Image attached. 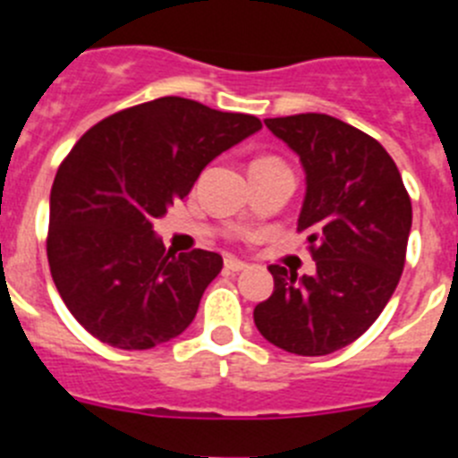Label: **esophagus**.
I'll return each instance as SVG.
<instances>
[{
  "mask_svg": "<svg viewBox=\"0 0 458 458\" xmlns=\"http://www.w3.org/2000/svg\"><path fill=\"white\" fill-rule=\"evenodd\" d=\"M225 268H226V270H232V273H241V270L248 268V264H245V261H241V259L226 257V259H225Z\"/></svg>",
  "mask_w": 458,
  "mask_h": 458,
  "instance_id": "esophagus-1",
  "label": "esophagus"
}]
</instances>
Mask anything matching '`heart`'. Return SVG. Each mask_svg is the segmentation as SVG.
Segmentation results:
<instances>
[{
  "instance_id": "b5f03b06",
  "label": "heart",
  "mask_w": 458,
  "mask_h": 458,
  "mask_svg": "<svg viewBox=\"0 0 458 458\" xmlns=\"http://www.w3.org/2000/svg\"><path fill=\"white\" fill-rule=\"evenodd\" d=\"M261 160H273V157H261Z\"/></svg>"
}]
</instances>
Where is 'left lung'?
I'll return each instance as SVG.
<instances>
[{
    "mask_svg": "<svg viewBox=\"0 0 458 458\" xmlns=\"http://www.w3.org/2000/svg\"><path fill=\"white\" fill-rule=\"evenodd\" d=\"M266 125L305 169L298 232L307 233L317 273L268 266L275 289L254 307V323L289 353H335L369 330L399 284L411 197L390 153L353 125L314 112Z\"/></svg>",
    "mask_w": 458,
    "mask_h": 458,
    "instance_id": "8db88e82",
    "label": "left lung"
}]
</instances>
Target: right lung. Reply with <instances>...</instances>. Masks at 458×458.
I'll use <instances>...</instances> for the list:
<instances>
[{
    "instance_id": "right-lung-1",
    "label": "right lung",
    "mask_w": 458,
    "mask_h": 458,
    "mask_svg": "<svg viewBox=\"0 0 458 458\" xmlns=\"http://www.w3.org/2000/svg\"><path fill=\"white\" fill-rule=\"evenodd\" d=\"M261 121L165 98L89 128L55 176L47 261L80 326L103 344L147 351L179 337L222 270L217 252L165 250L153 232L201 169Z\"/></svg>"
}]
</instances>
